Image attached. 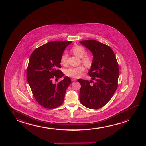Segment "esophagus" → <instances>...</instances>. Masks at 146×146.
I'll list each match as a JSON object with an SVG mask.
<instances>
[{
    "instance_id": "1",
    "label": "esophagus",
    "mask_w": 146,
    "mask_h": 146,
    "mask_svg": "<svg viewBox=\"0 0 146 146\" xmlns=\"http://www.w3.org/2000/svg\"><path fill=\"white\" fill-rule=\"evenodd\" d=\"M72 81H73V82H75V81H76V78H72Z\"/></svg>"
}]
</instances>
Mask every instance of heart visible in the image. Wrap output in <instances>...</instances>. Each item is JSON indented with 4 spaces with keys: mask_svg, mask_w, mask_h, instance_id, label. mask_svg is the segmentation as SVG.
<instances>
[{
    "mask_svg": "<svg viewBox=\"0 0 146 146\" xmlns=\"http://www.w3.org/2000/svg\"><path fill=\"white\" fill-rule=\"evenodd\" d=\"M71 51L75 56L82 58V62L88 67H90L92 64V54H86V49L81 45H76L72 47ZM68 55L66 53L62 54L60 58V63L63 66H66L67 64ZM85 70V68L81 66L78 67H72L66 69L65 70L66 74L68 76L74 78H78L82 75V73Z\"/></svg>",
    "mask_w": 146,
    "mask_h": 146,
    "instance_id": "obj_1",
    "label": "heart"
}]
</instances>
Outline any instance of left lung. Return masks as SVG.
I'll use <instances>...</instances> for the list:
<instances>
[{
    "instance_id": "obj_1",
    "label": "left lung",
    "mask_w": 146,
    "mask_h": 146,
    "mask_svg": "<svg viewBox=\"0 0 146 146\" xmlns=\"http://www.w3.org/2000/svg\"><path fill=\"white\" fill-rule=\"evenodd\" d=\"M80 42L93 55L88 74L95 80L94 82L78 79L81 85L80 101L88 108L100 109L109 102L117 89L119 76L118 63L113 51L109 46L93 39Z\"/></svg>"
}]
</instances>
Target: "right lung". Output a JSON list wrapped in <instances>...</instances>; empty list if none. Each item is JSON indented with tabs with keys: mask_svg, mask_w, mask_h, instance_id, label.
Masks as SVG:
<instances>
[{
	"mask_svg": "<svg viewBox=\"0 0 146 146\" xmlns=\"http://www.w3.org/2000/svg\"><path fill=\"white\" fill-rule=\"evenodd\" d=\"M72 41H50L33 52L29 60L27 78L31 92L39 105L46 109H54L64 102L66 90L72 84L68 76L58 84L52 79L64 76L60 58L64 50Z\"/></svg>",
	"mask_w": 146,
	"mask_h": 146,
	"instance_id": "1",
	"label": "right lung"
}]
</instances>
